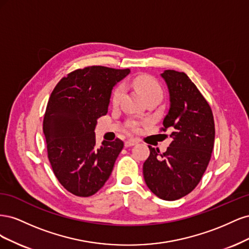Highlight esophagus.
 <instances>
[{
  "label": "esophagus",
  "mask_w": 249,
  "mask_h": 249,
  "mask_svg": "<svg viewBox=\"0 0 249 249\" xmlns=\"http://www.w3.org/2000/svg\"><path fill=\"white\" fill-rule=\"evenodd\" d=\"M136 143H137V141L134 140V139L125 140V141H124V146H125V147H130V146H133V145L136 144Z\"/></svg>",
  "instance_id": "34e87169"
}]
</instances>
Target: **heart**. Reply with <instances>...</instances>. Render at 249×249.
I'll use <instances>...</instances> for the list:
<instances>
[{
	"label": "heart",
	"instance_id": "heart-1",
	"mask_svg": "<svg viewBox=\"0 0 249 249\" xmlns=\"http://www.w3.org/2000/svg\"><path fill=\"white\" fill-rule=\"evenodd\" d=\"M133 87L142 95L145 101L148 100H161L162 99V88L159 83H158L153 77L147 76V74H141V76L135 77L132 80ZM124 95V88L122 85H118L114 88L112 92L111 102L113 106H116L119 104L120 100ZM133 127H136V124H132Z\"/></svg>",
	"mask_w": 249,
	"mask_h": 249
}]
</instances>
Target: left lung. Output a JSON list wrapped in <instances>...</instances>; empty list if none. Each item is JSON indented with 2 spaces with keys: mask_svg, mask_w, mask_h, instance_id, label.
Here are the masks:
<instances>
[{
  "mask_svg": "<svg viewBox=\"0 0 249 249\" xmlns=\"http://www.w3.org/2000/svg\"><path fill=\"white\" fill-rule=\"evenodd\" d=\"M161 77L170 96L161 131L171 130L172 141L165 153L148 146L143 177L158 197L176 200L200 182L213 152L215 124L209 103L185 72L167 70Z\"/></svg>",
  "mask_w": 249,
  "mask_h": 249,
  "instance_id": "obj_1",
  "label": "left lung"
}]
</instances>
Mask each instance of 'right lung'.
Listing matches in <instances>:
<instances>
[{
  "instance_id": "obj_1",
  "label": "right lung",
  "mask_w": 249,
  "mask_h": 249,
  "mask_svg": "<svg viewBox=\"0 0 249 249\" xmlns=\"http://www.w3.org/2000/svg\"><path fill=\"white\" fill-rule=\"evenodd\" d=\"M130 70L87 66L59 81L50 96L43 117L48 158L54 175L76 196L99 191L111 176L124 142L96 145V119L106 115L112 89Z\"/></svg>"
}]
</instances>
